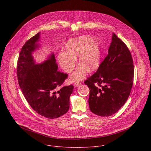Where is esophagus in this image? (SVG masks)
<instances>
[{
    "label": "esophagus",
    "instance_id": "1",
    "mask_svg": "<svg viewBox=\"0 0 151 151\" xmlns=\"http://www.w3.org/2000/svg\"><path fill=\"white\" fill-rule=\"evenodd\" d=\"M80 85H81V83H80V82H78V81H77V82H76V83H74V86H76V87L80 86Z\"/></svg>",
    "mask_w": 151,
    "mask_h": 151
}]
</instances>
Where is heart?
I'll use <instances>...</instances> for the list:
<instances>
[{
  "label": "heart",
  "instance_id": "b5f03b06",
  "mask_svg": "<svg viewBox=\"0 0 151 151\" xmlns=\"http://www.w3.org/2000/svg\"><path fill=\"white\" fill-rule=\"evenodd\" d=\"M67 51H61L58 61L66 73H70L74 68L79 55V60L82 63L78 65L71 76L73 81L83 79L88 71L96 69L99 65L101 55V43L99 39L83 35L71 38L67 43Z\"/></svg>",
  "mask_w": 151,
  "mask_h": 151
}]
</instances>
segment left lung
Returning <instances> with one entry per match:
<instances>
[{
  "label": "left lung",
  "mask_w": 151,
  "mask_h": 151,
  "mask_svg": "<svg viewBox=\"0 0 151 151\" xmlns=\"http://www.w3.org/2000/svg\"><path fill=\"white\" fill-rule=\"evenodd\" d=\"M134 79V65L129 49L113 33L108 56L95 73L84 83L89 88L90 110L110 116L126 102Z\"/></svg>",
  "instance_id": "left-lung-1"
}]
</instances>
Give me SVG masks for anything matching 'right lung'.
<instances>
[{"label": "right lung", "mask_w": 151, "mask_h": 151, "mask_svg": "<svg viewBox=\"0 0 151 151\" xmlns=\"http://www.w3.org/2000/svg\"><path fill=\"white\" fill-rule=\"evenodd\" d=\"M40 32L27 41L22 47L17 62L18 81L29 104L39 114L49 119L59 117L67 112L73 86L59 89L67 74L58 71L55 55L37 64L33 53L41 46Z\"/></svg>", "instance_id": "1"}]
</instances>
